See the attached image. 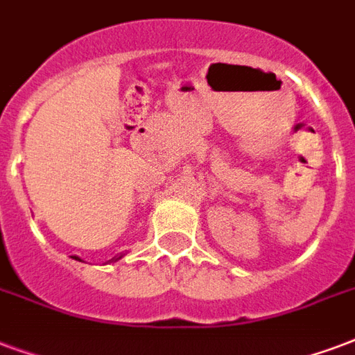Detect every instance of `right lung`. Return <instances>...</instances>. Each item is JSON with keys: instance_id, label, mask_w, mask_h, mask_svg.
I'll return each mask as SVG.
<instances>
[{"instance_id": "add662e5", "label": "right lung", "mask_w": 355, "mask_h": 355, "mask_svg": "<svg viewBox=\"0 0 355 355\" xmlns=\"http://www.w3.org/2000/svg\"><path fill=\"white\" fill-rule=\"evenodd\" d=\"M121 257H123V254H119V257H114V258H112V260H108V263H110V262H117V260H121ZM74 258V260H78V262H82V258H80V257H73Z\"/></svg>"}]
</instances>
